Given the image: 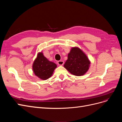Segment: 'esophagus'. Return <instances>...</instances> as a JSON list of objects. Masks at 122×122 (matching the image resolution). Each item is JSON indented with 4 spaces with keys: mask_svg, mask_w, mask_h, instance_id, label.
<instances>
[{
    "mask_svg": "<svg viewBox=\"0 0 122 122\" xmlns=\"http://www.w3.org/2000/svg\"><path fill=\"white\" fill-rule=\"evenodd\" d=\"M64 62L62 61H58L57 62V64L60 66H62L64 65Z\"/></svg>",
    "mask_w": 122,
    "mask_h": 122,
    "instance_id": "esophagus-1",
    "label": "esophagus"
}]
</instances>
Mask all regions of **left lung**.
<instances>
[{"label":"left lung","mask_w":122,"mask_h":122,"mask_svg":"<svg viewBox=\"0 0 122 122\" xmlns=\"http://www.w3.org/2000/svg\"><path fill=\"white\" fill-rule=\"evenodd\" d=\"M90 64L86 54L78 47H75L71 49L64 66L72 74L80 76L87 72Z\"/></svg>","instance_id":"obj_1"}]
</instances>
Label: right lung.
<instances>
[{"mask_svg": "<svg viewBox=\"0 0 122 122\" xmlns=\"http://www.w3.org/2000/svg\"><path fill=\"white\" fill-rule=\"evenodd\" d=\"M57 65L44 56L43 52H39L32 65L36 76L42 80H47L52 75Z\"/></svg>", "mask_w": 122, "mask_h": 122, "instance_id": "1", "label": "right lung"}]
</instances>
